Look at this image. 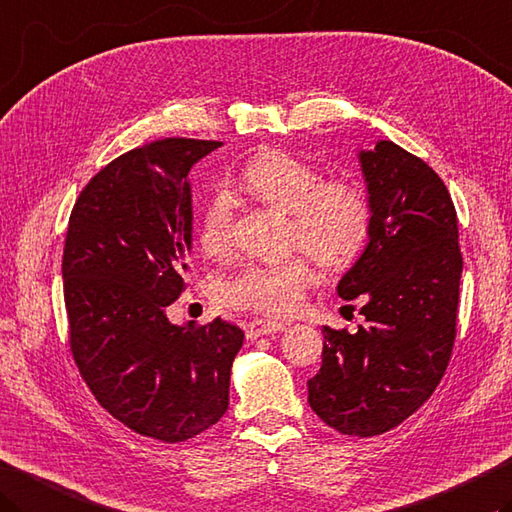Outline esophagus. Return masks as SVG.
<instances>
[{"mask_svg":"<svg viewBox=\"0 0 512 512\" xmlns=\"http://www.w3.org/2000/svg\"><path fill=\"white\" fill-rule=\"evenodd\" d=\"M284 328L286 326L282 322H270V319H253V322L246 326V339L273 335V333H279V330H284Z\"/></svg>","mask_w":512,"mask_h":512,"instance_id":"1","label":"esophagus"}]
</instances>
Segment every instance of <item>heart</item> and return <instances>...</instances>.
<instances>
[{
  "instance_id": "obj_1",
  "label": "heart",
  "mask_w": 512,
  "mask_h": 512,
  "mask_svg": "<svg viewBox=\"0 0 512 512\" xmlns=\"http://www.w3.org/2000/svg\"><path fill=\"white\" fill-rule=\"evenodd\" d=\"M242 184L262 202L290 213V239L330 270L348 268L364 253L373 230L366 190L348 179H328L286 150H262L242 168ZM233 206L224 193L208 199L199 224V244L213 257L233 248ZM315 268L304 255L284 262L246 264L219 286L222 302L235 310L286 317L304 304L315 284Z\"/></svg>"
}]
</instances>
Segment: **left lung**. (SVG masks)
<instances>
[{
	"label": "left lung",
	"instance_id": "obj_1",
	"mask_svg": "<svg viewBox=\"0 0 512 512\" xmlns=\"http://www.w3.org/2000/svg\"><path fill=\"white\" fill-rule=\"evenodd\" d=\"M359 162L373 230L337 293L362 299L366 322L353 335L324 328L308 404L342 435L375 437L422 408L442 382L464 262L455 204L424 159L384 139Z\"/></svg>",
	"mask_w": 512,
	"mask_h": 512
}]
</instances>
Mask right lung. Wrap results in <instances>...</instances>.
I'll return each mask as SVG.
<instances>
[{
  "label": "right lung",
  "mask_w": 512,
  "mask_h": 512,
  "mask_svg": "<svg viewBox=\"0 0 512 512\" xmlns=\"http://www.w3.org/2000/svg\"><path fill=\"white\" fill-rule=\"evenodd\" d=\"M222 142L166 137L90 179L68 219L62 275L68 344L102 408L135 433L186 442L228 410L237 326H175L193 237L188 170Z\"/></svg>",
  "instance_id": "1"
}]
</instances>
